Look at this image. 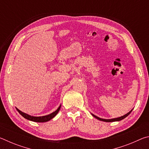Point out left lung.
I'll use <instances>...</instances> for the list:
<instances>
[{
    "label": "left lung",
    "mask_w": 149,
    "mask_h": 149,
    "mask_svg": "<svg viewBox=\"0 0 149 149\" xmlns=\"http://www.w3.org/2000/svg\"><path fill=\"white\" fill-rule=\"evenodd\" d=\"M132 110H131L130 112L127 113V114H125L124 116H121V117L117 118H113V119H108V120L102 119V118H99V117L96 116H95L94 114H92V115H93V116H94L95 118H97V119L99 120H100V121H103V122H116V121H120V120H123V119H124L125 118L127 117V116L129 115L131 112H132Z\"/></svg>",
    "instance_id": "1"
}]
</instances>
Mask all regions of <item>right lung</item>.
I'll return each mask as SVG.
<instances>
[{"label": "right lung", "mask_w": 149, "mask_h": 149, "mask_svg": "<svg viewBox=\"0 0 149 149\" xmlns=\"http://www.w3.org/2000/svg\"><path fill=\"white\" fill-rule=\"evenodd\" d=\"M60 107H61V105L58 108L56 111H54V112L51 113L50 114L44 116H39V117L32 116H30V115L26 114V113L22 112V111H20L19 110L17 109V108H16V109L17 110V112H18L19 114L22 116L26 118V119H27V120H31V121H33V122H48V121H49L51 119H52V118H53L55 116L58 114V112H59V110L60 109Z\"/></svg>", "instance_id": "add662e5"}]
</instances>
